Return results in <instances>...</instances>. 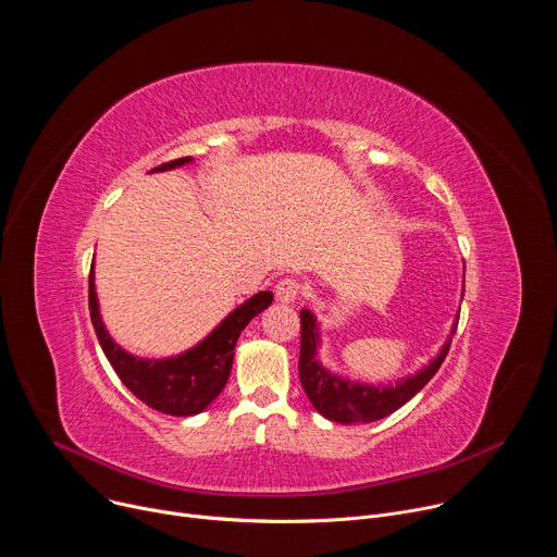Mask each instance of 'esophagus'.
Here are the masks:
<instances>
[{"mask_svg":"<svg viewBox=\"0 0 557 557\" xmlns=\"http://www.w3.org/2000/svg\"><path fill=\"white\" fill-rule=\"evenodd\" d=\"M297 295H299V282L293 280V277H284V280L275 286V297H277V301H282V304L295 301Z\"/></svg>","mask_w":557,"mask_h":557,"instance_id":"34e87169","label":"esophagus"}]
</instances>
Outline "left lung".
I'll list each match as a JSON object with an SVG mask.
<instances>
[{
    "label": "left lung",
    "mask_w": 557,
    "mask_h": 557,
    "mask_svg": "<svg viewBox=\"0 0 557 557\" xmlns=\"http://www.w3.org/2000/svg\"><path fill=\"white\" fill-rule=\"evenodd\" d=\"M465 290V288H462ZM301 348H299V381L308 396L312 408L324 419L335 423H372L385 419L394 410L406 406L414 394H419L428 381L438 372L441 363L447 357L451 337L456 329H451L445 346L438 355L406 379L396 383H361L348 376H339L331 372L320 359H317V348H320V324L317 317L301 308ZM458 324V322H456Z\"/></svg>",
    "instance_id": "left-lung-1"
}]
</instances>
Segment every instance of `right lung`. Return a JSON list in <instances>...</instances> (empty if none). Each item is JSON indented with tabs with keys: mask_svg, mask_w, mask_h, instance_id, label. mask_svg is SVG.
Listing matches in <instances>:
<instances>
[{
	"mask_svg": "<svg viewBox=\"0 0 557 557\" xmlns=\"http://www.w3.org/2000/svg\"><path fill=\"white\" fill-rule=\"evenodd\" d=\"M194 158L185 156L178 161L153 168L151 172H168L191 163ZM90 320L97 333V339L112 363L114 372L123 385L151 410H158L172 417H194L200 414L226 385L233 366V348L237 337L247 329V324L271 306L273 293L260 290L249 297L245 304L233 308L224 320L194 348L168 357V359H143L123 350L108 333L95 286V262L90 269Z\"/></svg>",
	"mask_w": 557,
	"mask_h": 557,
	"instance_id": "1",
	"label": "right lung"
}]
</instances>
